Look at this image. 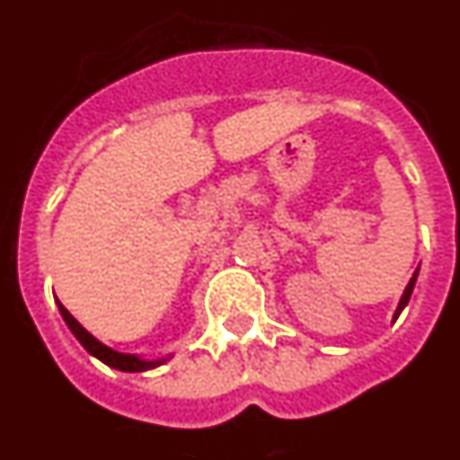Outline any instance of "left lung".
Returning <instances> with one entry per match:
<instances>
[{"mask_svg": "<svg viewBox=\"0 0 460 460\" xmlns=\"http://www.w3.org/2000/svg\"><path fill=\"white\" fill-rule=\"evenodd\" d=\"M416 278H419V269H416V271H414V276H411V280H409V283H407V288H404L402 296H400V304H397L395 314H393V320H397V315L402 314V311H404V306H407V304H409V296H411V292H414Z\"/></svg>", "mask_w": 460, "mask_h": 460, "instance_id": "1", "label": "left lung"}]
</instances>
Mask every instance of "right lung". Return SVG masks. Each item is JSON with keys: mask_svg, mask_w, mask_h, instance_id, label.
I'll return each mask as SVG.
<instances>
[{"mask_svg": "<svg viewBox=\"0 0 460 460\" xmlns=\"http://www.w3.org/2000/svg\"><path fill=\"white\" fill-rule=\"evenodd\" d=\"M58 311H60V315H63L65 325H67L69 330H72V334L76 337V341H79L81 346H84V349H86L88 353L93 355V358H98L100 362H105L107 367L119 369V372H146V369L161 367L164 362H168L172 358V353H171V355H164V358H154V360H146V358H142V355L121 353V350L110 349V346H105V343L98 341V339L93 337L91 332L81 325L79 320L69 314L67 308H65L60 302H58Z\"/></svg>", "mask_w": 460, "mask_h": 460, "instance_id": "right-lung-1", "label": "right lung"}]
</instances>
